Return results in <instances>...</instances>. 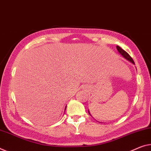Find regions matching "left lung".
I'll use <instances>...</instances> for the list:
<instances>
[{
	"label": "left lung",
	"instance_id": "1",
	"mask_svg": "<svg viewBox=\"0 0 151 151\" xmlns=\"http://www.w3.org/2000/svg\"><path fill=\"white\" fill-rule=\"evenodd\" d=\"M116 48H117V50H118V52H119V54L121 55L123 57L125 58V59H126V60H127V61H128L132 63V64L135 65V63H134V62L133 61V59H132V58L130 56H129L128 54H127V52H126V51H125L124 50H123L122 48L121 47H119V46H116ZM88 113L90 114V115H90V113L89 110H88Z\"/></svg>",
	"mask_w": 151,
	"mask_h": 151
}]
</instances>
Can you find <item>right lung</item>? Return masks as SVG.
Returning a JSON list of instances; mask_svg holds the SVG:
<instances>
[{
	"label": "right lung",
	"mask_w": 151,
	"mask_h": 151,
	"mask_svg": "<svg viewBox=\"0 0 151 151\" xmlns=\"http://www.w3.org/2000/svg\"><path fill=\"white\" fill-rule=\"evenodd\" d=\"M66 107H67V106H66ZM66 107H65V110H66Z\"/></svg>",
	"instance_id": "1"
}]
</instances>
